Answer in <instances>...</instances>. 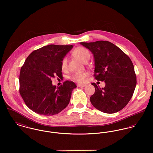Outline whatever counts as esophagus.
I'll return each mask as SVG.
<instances>
[{
    "label": "esophagus",
    "mask_w": 153,
    "mask_h": 153,
    "mask_svg": "<svg viewBox=\"0 0 153 153\" xmlns=\"http://www.w3.org/2000/svg\"><path fill=\"white\" fill-rule=\"evenodd\" d=\"M78 87H86V84H78L77 85Z\"/></svg>",
    "instance_id": "esophagus-1"
}]
</instances>
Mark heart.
<instances>
[{
  "instance_id": "heart-1",
  "label": "heart",
  "mask_w": 153,
  "mask_h": 153,
  "mask_svg": "<svg viewBox=\"0 0 153 153\" xmlns=\"http://www.w3.org/2000/svg\"><path fill=\"white\" fill-rule=\"evenodd\" d=\"M73 55L75 58L79 59L81 62L85 64H86L89 60L91 56L89 52L87 49L83 47L76 48L73 51ZM61 66L62 70L66 69L68 66V59L66 57L63 58V59H62ZM87 75L88 73L87 72H84L82 73H76L73 74L71 76V78L75 82L82 83L85 81Z\"/></svg>"
}]
</instances>
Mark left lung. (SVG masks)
Listing matches in <instances>:
<instances>
[{
  "instance_id": "8db88e82",
  "label": "left lung",
  "mask_w": 153,
  "mask_h": 153,
  "mask_svg": "<svg viewBox=\"0 0 153 153\" xmlns=\"http://www.w3.org/2000/svg\"><path fill=\"white\" fill-rule=\"evenodd\" d=\"M80 44L94 55L95 79L105 83L102 88L92 83L95 89L90 97L92 105L108 114L124 108L130 101L137 84L130 58L118 46L107 41Z\"/></svg>"
}]
</instances>
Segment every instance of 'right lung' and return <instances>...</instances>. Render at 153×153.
Listing matches in <instances>:
<instances>
[{
    "label": "right lung",
    "instance_id": "obj_1",
    "mask_svg": "<svg viewBox=\"0 0 153 153\" xmlns=\"http://www.w3.org/2000/svg\"><path fill=\"white\" fill-rule=\"evenodd\" d=\"M72 45H49L33 51L26 58L19 75V92L25 103L33 112L53 115L69 103L75 84L66 81L59 87L52 78L62 77L61 61Z\"/></svg>",
    "mask_w": 153,
    "mask_h": 153
}]
</instances>
